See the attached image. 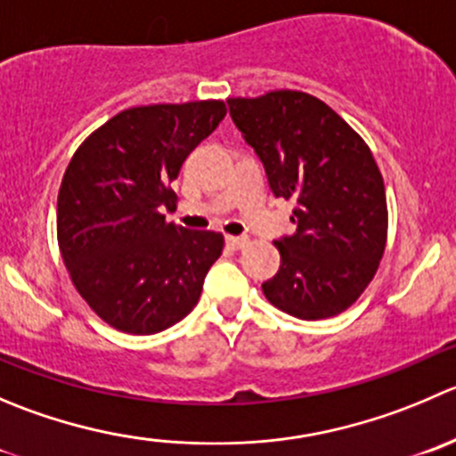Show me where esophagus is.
<instances>
[{"label": "esophagus", "mask_w": 456, "mask_h": 456, "mask_svg": "<svg viewBox=\"0 0 456 456\" xmlns=\"http://www.w3.org/2000/svg\"><path fill=\"white\" fill-rule=\"evenodd\" d=\"M224 240H227V245L232 247V249H242V247L247 245V238L242 236H227Z\"/></svg>", "instance_id": "obj_1"}]
</instances>
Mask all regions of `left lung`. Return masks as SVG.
<instances>
[{
  "label": "left lung",
  "instance_id": "obj_1",
  "mask_svg": "<svg viewBox=\"0 0 456 456\" xmlns=\"http://www.w3.org/2000/svg\"><path fill=\"white\" fill-rule=\"evenodd\" d=\"M269 189L294 202L296 232L273 240L281 269L263 282L272 305L303 321L346 312L377 273L387 240L383 175L338 113L300 91L227 100Z\"/></svg>",
  "mask_w": 456,
  "mask_h": 456
}]
</instances>
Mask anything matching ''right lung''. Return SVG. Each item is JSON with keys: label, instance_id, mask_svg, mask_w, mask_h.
<instances>
[{"label": "right lung", "instance_id": "obj_1", "mask_svg": "<svg viewBox=\"0 0 456 456\" xmlns=\"http://www.w3.org/2000/svg\"><path fill=\"white\" fill-rule=\"evenodd\" d=\"M220 100L134 106L93 131L57 196V242L75 289L104 322L156 334L200 298L224 238L167 223L189 153L223 122Z\"/></svg>", "mask_w": 456, "mask_h": 456}]
</instances>
